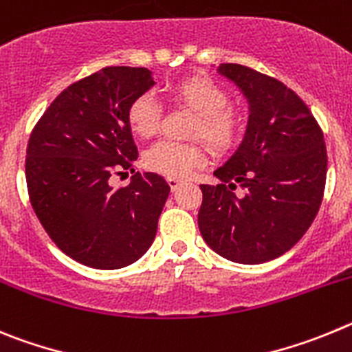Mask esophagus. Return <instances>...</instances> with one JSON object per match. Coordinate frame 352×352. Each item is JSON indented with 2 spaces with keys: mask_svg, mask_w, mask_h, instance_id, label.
<instances>
[{
  "mask_svg": "<svg viewBox=\"0 0 352 352\" xmlns=\"http://www.w3.org/2000/svg\"><path fill=\"white\" fill-rule=\"evenodd\" d=\"M166 182H168V186L170 188H172V191H175L177 188H180V186H182V180L180 179H177V177H168V179H166Z\"/></svg>",
  "mask_w": 352,
  "mask_h": 352,
  "instance_id": "obj_1",
  "label": "esophagus"
}]
</instances>
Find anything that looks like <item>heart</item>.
<instances>
[{
	"instance_id": "obj_1",
	"label": "heart",
	"mask_w": 352,
	"mask_h": 352,
	"mask_svg": "<svg viewBox=\"0 0 352 352\" xmlns=\"http://www.w3.org/2000/svg\"><path fill=\"white\" fill-rule=\"evenodd\" d=\"M170 96L196 113L191 137H201L215 151H228L239 140L240 117L228 107V94L223 87L204 77H191L177 82ZM128 122L140 137H153L160 129L161 107L153 94H142L128 109ZM207 156L201 145L163 140L148 148L144 163L148 170L166 177L191 175L192 170L205 164Z\"/></svg>"
}]
</instances>
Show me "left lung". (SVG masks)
<instances>
[{"mask_svg":"<svg viewBox=\"0 0 352 352\" xmlns=\"http://www.w3.org/2000/svg\"><path fill=\"white\" fill-rule=\"evenodd\" d=\"M217 74L243 94L249 119L236 151L214 172L221 184L199 186L198 228L219 256L259 265L289 251L314 221L328 166L324 138L298 94L277 78L233 63Z\"/></svg>","mask_w":352,"mask_h":352,"instance_id":"1","label":"left lung"}]
</instances>
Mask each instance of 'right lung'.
<instances>
[{"mask_svg": "<svg viewBox=\"0 0 352 352\" xmlns=\"http://www.w3.org/2000/svg\"><path fill=\"white\" fill-rule=\"evenodd\" d=\"M154 85L147 68H103L66 87L31 133L26 180L34 214L54 243L85 267L124 268L154 242L166 180L137 172L126 188L110 184L137 161L128 109Z\"/></svg>", "mask_w": 352, "mask_h": 352, "instance_id": "obj_1", "label": "right lung"}]
</instances>
